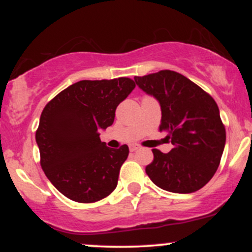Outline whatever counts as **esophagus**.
<instances>
[{
  "instance_id": "34e87169",
  "label": "esophagus",
  "mask_w": 252,
  "mask_h": 252,
  "mask_svg": "<svg viewBox=\"0 0 252 252\" xmlns=\"http://www.w3.org/2000/svg\"><path fill=\"white\" fill-rule=\"evenodd\" d=\"M129 149L130 152H136L137 149H140V146H138V144H130Z\"/></svg>"
}]
</instances>
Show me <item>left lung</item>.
Here are the masks:
<instances>
[{
    "mask_svg": "<svg viewBox=\"0 0 252 252\" xmlns=\"http://www.w3.org/2000/svg\"><path fill=\"white\" fill-rule=\"evenodd\" d=\"M138 88L161 105L160 131H166L173 149H153L154 160L146 167L156 186L173 193L202 189L218 169L226 141L216 100L189 78L163 70L134 78Z\"/></svg>",
    "mask_w": 252,
    "mask_h": 252,
    "instance_id": "8db88e82",
    "label": "left lung"
}]
</instances>
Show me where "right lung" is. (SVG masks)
<instances>
[{"label": "right lung", "instance_id": "right-lung-1", "mask_svg": "<svg viewBox=\"0 0 252 252\" xmlns=\"http://www.w3.org/2000/svg\"><path fill=\"white\" fill-rule=\"evenodd\" d=\"M135 86L126 77L80 80L43 108L35 134L40 164L66 198L89 204L116 189L129 148L126 144L109 148L100 141L99 131L114 123L118 104Z\"/></svg>", "mask_w": 252, "mask_h": 252}]
</instances>
